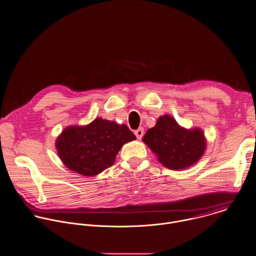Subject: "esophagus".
Segmentation results:
<instances>
[{"label": "esophagus", "mask_w": 256, "mask_h": 256, "mask_svg": "<svg viewBox=\"0 0 256 256\" xmlns=\"http://www.w3.org/2000/svg\"><path fill=\"white\" fill-rule=\"evenodd\" d=\"M134 134L136 136V138H138V140H140V138H142V136H144V128H140L138 130H136L134 132Z\"/></svg>", "instance_id": "obj_1"}]
</instances>
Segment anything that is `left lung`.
Instances as JSON below:
<instances>
[{"label": "left lung", "mask_w": 256, "mask_h": 256, "mask_svg": "<svg viewBox=\"0 0 256 256\" xmlns=\"http://www.w3.org/2000/svg\"><path fill=\"white\" fill-rule=\"evenodd\" d=\"M142 140L156 154L158 162L170 170L192 166L202 156L206 148V140L200 128L186 130L168 114L158 118Z\"/></svg>", "instance_id": "8db88e82"}]
</instances>
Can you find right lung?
<instances>
[{
	"mask_svg": "<svg viewBox=\"0 0 256 256\" xmlns=\"http://www.w3.org/2000/svg\"><path fill=\"white\" fill-rule=\"evenodd\" d=\"M136 138L126 124L98 118L88 126L64 128L56 140V148L68 168L92 176L112 166L122 146Z\"/></svg>",
	"mask_w": 256,
	"mask_h": 256,
	"instance_id": "1",
	"label": "right lung"
}]
</instances>
